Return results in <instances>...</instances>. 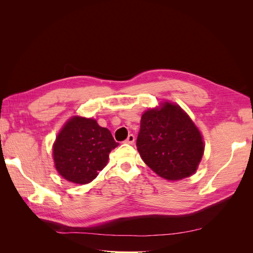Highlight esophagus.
Returning <instances> with one entry per match:
<instances>
[{
	"mask_svg": "<svg viewBox=\"0 0 253 253\" xmlns=\"http://www.w3.org/2000/svg\"><path fill=\"white\" fill-rule=\"evenodd\" d=\"M134 141H135V136H134L133 134H129V135L127 136V138L125 140V142H126V143H128V144H133Z\"/></svg>",
	"mask_w": 253,
	"mask_h": 253,
	"instance_id": "34e87169",
	"label": "esophagus"
}]
</instances>
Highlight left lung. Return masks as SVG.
Wrapping results in <instances>:
<instances>
[{
    "label": "left lung",
    "instance_id": "left-lung-1",
    "mask_svg": "<svg viewBox=\"0 0 253 253\" xmlns=\"http://www.w3.org/2000/svg\"><path fill=\"white\" fill-rule=\"evenodd\" d=\"M136 145L144 164L168 180L192 175L205 148L193 121L180 106L169 102L142 115Z\"/></svg>",
    "mask_w": 253,
    "mask_h": 253
}]
</instances>
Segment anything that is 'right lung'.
I'll use <instances>...</instances> for the list:
<instances>
[{
	"instance_id": "right-lung-1",
	"label": "right lung",
	"mask_w": 253,
	"mask_h": 253,
	"mask_svg": "<svg viewBox=\"0 0 253 253\" xmlns=\"http://www.w3.org/2000/svg\"><path fill=\"white\" fill-rule=\"evenodd\" d=\"M118 144L109 129L96 120L74 117L53 144L56 169L68 181L88 183L106 166L110 152Z\"/></svg>"
}]
</instances>
